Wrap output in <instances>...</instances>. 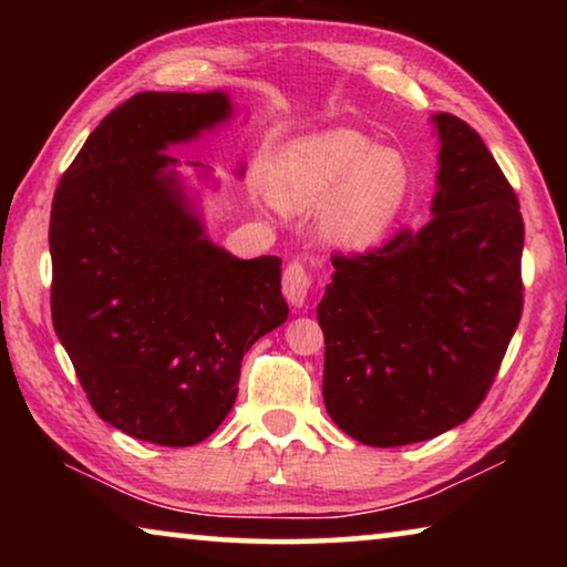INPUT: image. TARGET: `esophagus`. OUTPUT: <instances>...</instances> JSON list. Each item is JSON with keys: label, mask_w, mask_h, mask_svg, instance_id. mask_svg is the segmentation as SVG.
Returning a JSON list of instances; mask_svg holds the SVG:
<instances>
[{"label": "esophagus", "mask_w": 567, "mask_h": 567, "mask_svg": "<svg viewBox=\"0 0 567 567\" xmlns=\"http://www.w3.org/2000/svg\"><path fill=\"white\" fill-rule=\"evenodd\" d=\"M310 275H307L305 267L300 262H292L290 267L285 270V280H282V292H285V300L290 302L297 310H302L307 305V295H310Z\"/></svg>", "instance_id": "34e87169"}]
</instances>
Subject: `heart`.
<instances>
[{
  "label": "heart",
  "instance_id": "1",
  "mask_svg": "<svg viewBox=\"0 0 567 567\" xmlns=\"http://www.w3.org/2000/svg\"><path fill=\"white\" fill-rule=\"evenodd\" d=\"M417 192L410 159L358 130L297 137L272 165V197L287 209H322V235L360 252L380 245L408 215Z\"/></svg>",
  "mask_w": 567,
  "mask_h": 567
}]
</instances>
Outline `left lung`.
<instances>
[{
	"label": "left lung",
	"instance_id": "8db88e82",
	"mask_svg": "<svg viewBox=\"0 0 567 567\" xmlns=\"http://www.w3.org/2000/svg\"><path fill=\"white\" fill-rule=\"evenodd\" d=\"M437 177L427 225L378 252L332 257L318 305L322 398L344 435L422 443L473 415L523 312V215L480 134L430 117Z\"/></svg>",
	"mask_w": 567,
	"mask_h": 567
}]
</instances>
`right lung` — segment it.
Masks as SVG:
<instances>
[{
	"instance_id": "1",
	"label": "right lung",
	"mask_w": 567,
	"mask_h": 567,
	"mask_svg": "<svg viewBox=\"0 0 567 567\" xmlns=\"http://www.w3.org/2000/svg\"><path fill=\"white\" fill-rule=\"evenodd\" d=\"M235 112L219 90L134 94L54 192V332L94 412L145 443L187 447L213 435L235 405L245 352L290 312L280 257L239 260L215 245L199 189L167 152ZM187 167L217 189L213 169Z\"/></svg>"
}]
</instances>
